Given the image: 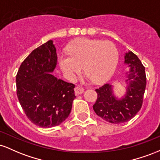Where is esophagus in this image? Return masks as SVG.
<instances>
[{
    "mask_svg": "<svg viewBox=\"0 0 160 160\" xmlns=\"http://www.w3.org/2000/svg\"><path fill=\"white\" fill-rule=\"evenodd\" d=\"M74 91H75V93H76L77 95H80V94H82V93L83 92L84 89L83 88L80 87V86H76L74 89Z\"/></svg>",
    "mask_w": 160,
    "mask_h": 160,
    "instance_id": "1",
    "label": "esophagus"
}]
</instances>
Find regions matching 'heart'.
Returning <instances> with one entry per match:
<instances>
[{
    "label": "heart",
    "mask_w": 160,
    "mask_h": 160,
    "mask_svg": "<svg viewBox=\"0 0 160 160\" xmlns=\"http://www.w3.org/2000/svg\"><path fill=\"white\" fill-rule=\"evenodd\" d=\"M67 55L58 57L62 71L71 80L84 71L96 84L106 82L114 74L118 63L117 47L110 41L80 39L70 44Z\"/></svg>",
    "instance_id": "b5f03b06"
}]
</instances>
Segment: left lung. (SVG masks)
<instances>
[{
    "label": "left lung",
    "instance_id": "left-lung-1",
    "mask_svg": "<svg viewBox=\"0 0 160 160\" xmlns=\"http://www.w3.org/2000/svg\"><path fill=\"white\" fill-rule=\"evenodd\" d=\"M124 62L130 67L124 97L114 96L112 86L108 83L95 89L98 97L93 110L101 118L114 124L128 122L140 111L147 84L145 68L136 55L131 51L126 52Z\"/></svg>",
    "mask_w": 160,
    "mask_h": 160
}]
</instances>
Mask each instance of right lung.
Listing matches in <instances>:
<instances>
[{
    "label": "right lung",
    "instance_id": "1",
    "mask_svg": "<svg viewBox=\"0 0 160 160\" xmlns=\"http://www.w3.org/2000/svg\"><path fill=\"white\" fill-rule=\"evenodd\" d=\"M56 65V47L49 40L29 54L16 74L19 103L28 120L40 127H54L64 122L76 98L74 84L51 74Z\"/></svg>",
    "mask_w": 160,
    "mask_h": 160
}]
</instances>
